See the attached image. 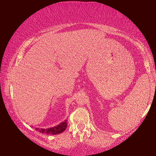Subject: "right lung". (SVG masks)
<instances>
[{"mask_svg":"<svg viewBox=\"0 0 156 156\" xmlns=\"http://www.w3.org/2000/svg\"><path fill=\"white\" fill-rule=\"evenodd\" d=\"M67 126V120H65L64 122H62L60 123V125H58L54 127H50L48 129H39V128H35L36 131L41 132L42 133H46V134H51V135H56V134H59L60 133H62Z\"/></svg>","mask_w":156,"mask_h":156,"instance_id":"add662e5","label":"right lung"}]
</instances>
